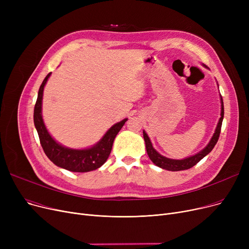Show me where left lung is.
I'll return each mask as SVG.
<instances>
[{"mask_svg": "<svg viewBox=\"0 0 249 249\" xmlns=\"http://www.w3.org/2000/svg\"><path fill=\"white\" fill-rule=\"evenodd\" d=\"M221 104H222L221 105V118L218 122L217 128L215 130V133H214L211 141L209 142V144L202 151H200L199 153L195 154L193 156H190V158H188V159L178 160H171V159L164 158V156L160 154L153 148L149 137L147 136V134L144 131H143V138H144V141H145L146 151H147V154L149 156V159L151 160V161L155 165H158L163 169H167V171H172V172L185 171V169H189V168L193 167L194 165L197 164L202 159L205 158L208 153H210L212 151V149L214 148V146L216 145V143L219 139L222 121H223V118H224V105H223V100H222V97H221Z\"/></svg>", "mask_w": 249, "mask_h": 249, "instance_id": "8db88e82", "label": "left lung"}]
</instances>
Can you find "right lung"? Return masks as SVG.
Segmentation results:
<instances>
[{
    "mask_svg": "<svg viewBox=\"0 0 249 249\" xmlns=\"http://www.w3.org/2000/svg\"><path fill=\"white\" fill-rule=\"evenodd\" d=\"M49 72L39 88L37 101L34 107V125L38 132L40 144L47 158L55 165L73 173H87L102 166L108 160L112 150L113 142L127 119L113 125L104 137L93 147L88 149H71L63 147L50 136L43 123L41 105L44 86L50 76Z\"/></svg>",
    "mask_w": 249,
    "mask_h": 249,
    "instance_id": "right-lung-1",
    "label": "right lung"
}]
</instances>
